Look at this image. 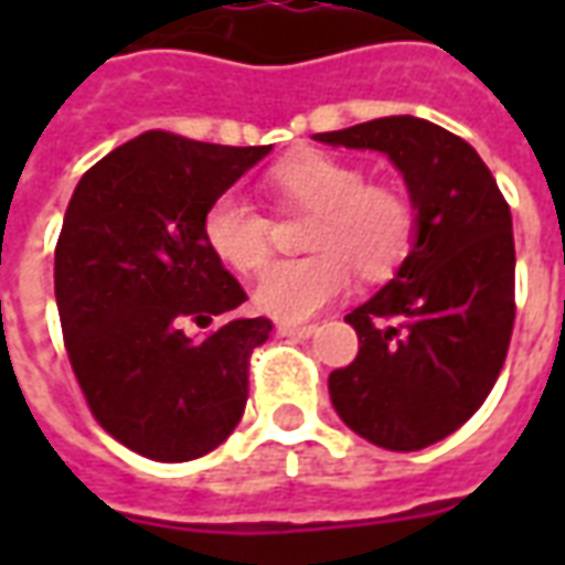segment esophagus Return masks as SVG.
Returning a JSON list of instances; mask_svg holds the SVG:
<instances>
[{
  "instance_id": "obj_1",
  "label": "esophagus",
  "mask_w": 565,
  "mask_h": 565,
  "mask_svg": "<svg viewBox=\"0 0 565 565\" xmlns=\"http://www.w3.org/2000/svg\"><path fill=\"white\" fill-rule=\"evenodd\" d=\"M278 332L290 335V339H311L318 332V327L315 323H278Z\"/></svg>"
}]
</instances>
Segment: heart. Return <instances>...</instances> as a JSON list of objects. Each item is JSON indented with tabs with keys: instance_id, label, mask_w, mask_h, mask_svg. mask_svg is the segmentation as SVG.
Wrapping results in <instances>:
<instances>
[{
	"instance_id": "heart-1",
	"label": "heart",
	"mask_w": 565,
	"mask_h": 565,
	"mask_svg": "<svg viewBox=\"0 0 565 565\" xmlns=\"http://www.w3.org/2000/svg\"><path fill=\"white\" fill-rule=\"evenodd\" d=\"M266 193L281 214L308 211V257L281 259L257 284V306L281 320H306L330 306L351 284V269L369 284L387 281L412 254L415 209L387 184H366L354 162L327 153H302L271 166ZM202 233L211 254L242 275H254L271 257L275 221L238 193L209 205Z\"/></svg>"
}]
</instances>
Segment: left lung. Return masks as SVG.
I'll return each mask as SVG.
<instances>
[{
  "instance_id": "1",
  "label": "left lung",
  "mask_w": 565,
  "mask_h": 565,
  "mask_svg": "<svg viewBox=\"0 0 565 565\" xmlns=\"http://www.w3.org/2000/svg\"><path fill=\"white\" fill-rule=\"evenodd\" d=\"M318 141L387 153L417 209V242L354 308V363L330 375L344 424L387 450L448 438L493 391L514 330L509 202L469 141L420 117H379Z\"/></svg>"
}]
</instances>
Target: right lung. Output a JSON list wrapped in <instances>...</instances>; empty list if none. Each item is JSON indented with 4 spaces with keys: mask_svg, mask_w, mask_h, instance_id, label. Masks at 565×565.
Here are the masks:
<instances>
[{
    "mask_svg": "<svg viewBox=\"0 0 565 565\" xmlns=\"http://www.w3.org/2000/svg\"><path fill=\"white\" fill-rule=\"evenodd\" d=\"M271 145L145 132L84 172L56 238L54 294L90 415L141 457L186 462L230 438L269 318L211 254L202 221ZM205 329L199 340L185 332Z\"/></svg>",
    "mask_w": 565,
    "mask_h": 565,
    "instance_id": "1",
    "label": "right lung"
}]
</instances>
